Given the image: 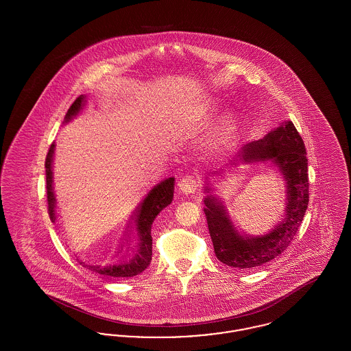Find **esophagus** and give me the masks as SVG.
<instances>
[{"label":"esophagus","instance_id":"1","mask_svg":"<svg viewBox=\"0 0 351 351\" xmlns=\"http://www.w3.org/2000/svg\"><path fill=\"white\" fill-rule=\"evenodd\" d=\"M178 185H179V189L183 192L184 195H191L197 188V180L191 175H185L180 179Z\"/></svg>","mask_w":351,"mask_h":351}]
</instances>
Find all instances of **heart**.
<instances>
[{
	"label": "heart",
	"instance_id": "heart-1",
	"mask_svg": "<svg viewBox=\"0 0 351 351\" xmlns=\"http://www.w3.org/2000/svg\"><path fill=\"white\" fill-rule=\"evenodd\" d=\"M235 132H237V125H235V122L232 119V121H229V122L225 125L222 133L219 134L218 141H219L221 143L229 142V141L233 138Z\"/></svg>",
	"mask_w": 351,
	"mask_h": 351
}]
</instances>
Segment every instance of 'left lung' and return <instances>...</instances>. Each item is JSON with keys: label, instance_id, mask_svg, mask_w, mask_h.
<instances>
[{"label": "left lung", "instance_id": "left-lung-1", "mask_svg": "<svg viewBox=\"0 0 351 351\" xmlns=\"http://www.w3.org/2000/svg\"><path fill=\"white\" fill-rule=\"evenodd\" d=\"M238 156L245 163L271 160L282 172L287 188L283 221L269 233L256 237L238 232L217 197H205L204 213L218 261L229 267L245 269L267 263L289 246L308 208L309 179L306 150L291 121L283 122L263 139L246 143Z\"/></svg>", "mask_w": 351, "mask_h": 351}]
</instances>
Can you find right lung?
I'll list each match as a JSON object with an SVG mask.
<instances>
[{
    "label": "right lung",
    "mask_w": 351,
    "mask_h": 351,
    "mask_svg": "<svg viewBox=\"0 0 351 351\" xmlns=\"http://www.w3.org/2000/svg\"><path fill=\"white\" fill-rule=\"evenodd\" d=\"M85 96H79L71 108L68 109L64 122L71 121L83 109ZM55 143L51 145L46 158V188H47V202L51 221L55 223L56 216V197L53 193V176H52V159H53ZM173 185L175 179L168 178L162 183L158 184L150 191L146 199L139 205L136 213L134 215L133 222L130 225V241L126 250L118 256L108 258H90L82 254H75L76 261L83 267L90 269L109 279L114 278H132L149 267L152 256V237L151 225L155 217L167 206L173 199Z\"/></svg>",
    "instance_id": "obj_1"
}]
</instances>
